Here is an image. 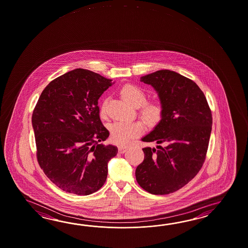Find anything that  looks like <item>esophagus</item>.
<instances>
[{
  "label": "esophagus",
  "instance_id": "1",
  "mask_svg": "<svg viewBox=\"0 0 248 248\" xmlns=\"http://www.w3.org/2000/svg\"><path fill=\"white\" fill-rule=\"evenodd\" d=\"M127 150H128V147H126V146L121 145L118 147V151H119L120 153H124Z\"/></svg>",
  "mask_w": 248,
  "mask_h": 248
}]
</instances>
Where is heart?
Listing matches in <instances>:
<instances>
[{"label": "heart", "mask_w": 248, "mask_h": 248, "mask_svg": "<svg viewBox=\"0 0 248 248\" xmlns=\"http://www.w3.org/2000/svg\"><path fill=\"white\" fill-rule=\"evenodd\" d=\"M121 96L128 104L140 109V115L148 126L156 127L163 118L164 109L162 105L157 101L146 102V95L138 86L133 84L124 85L120 91ZM108 103L105 100L99 108L101 117L108 115ZM143 122H116L110 127V139L118 145H127L132 140L140 136L144 131Z\"/></svg>", "instance_id": "heart-1"}]
</instances>
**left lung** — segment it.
Segmentation results:
<instances>
[{
	"label": "left lung",
	"mask_w": 248,
	"mask_h": 248,
	"mask_svg": "<svg viewBox=\"0 0 248 248\" xmlns=\"http://www.w3.org/2000/svg\"><path fill=\"white\" fill-rule=\"evenodd\" d=\"M140 80L157 91L164 115L154 130L141 139L158 146L142 149L144 160L137 167L135 176L148 193L169 194L191 181L204 163L212 111L198 85L179 73L160 70Z\"/></svg>",
	"instance_id": "1"
}]
</instances>
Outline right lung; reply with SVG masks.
<instances>
[{
	"mask_svg": "<svg viewBox=\"0 0 248 248\" xmlns=\"http://www.w3.org/2000/svg\"><path fill=\"white\" fill-rule=\"evenodd\" d=\"M111 79L76 69L52 80L32 114L36 158L44 173L67 193L89 195L102 187L117 147L103 142L109 132L97 100Z\"/></svg>",
	"mask_w": 248,
	"mask_h": 248,
	"instance_id": "right-lung-1",
	"label": "right lung"
}]
</instances>
